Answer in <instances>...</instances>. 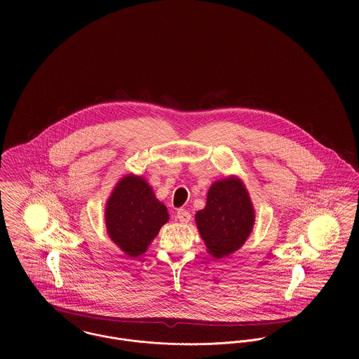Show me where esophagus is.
I'll return each instance as SVG.
<instances>
[{
  "label": "esophagus",
  "mask_w": 359,
  "mask_h": 359,
  "mask_svg": "<svg viewBox=\"0 0 359 359\" xmlns=\"http://www.w3.org/2000/svg\"><path fill=\"white\" fill-rule=\"evenodd\" d=\"M177 218H178V221H180L181 224H187V222L191 221V212L187 211V210H184V208H181V210L177 211Z\"/></svg>",
  "instance_id": "34e87169"
}]
</instances>
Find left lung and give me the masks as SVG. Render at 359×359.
<instances>
[{"label": "left lung", "mask_w": 359, "mask_h": 359, "mask_svg": "<svg viewBox=\"0 0 359 359\" xmlns=\"http://www.w3.org/2000/svg\"><path fill=\"white\" fill-rule=\"evenodd\" d=\"M255 208L245 184L229 177L214 182L203 210L195 215L207 252L215 258L239 250L255 225Z\"/></svg>", "instance_id": "obj_1"}]
</instances>
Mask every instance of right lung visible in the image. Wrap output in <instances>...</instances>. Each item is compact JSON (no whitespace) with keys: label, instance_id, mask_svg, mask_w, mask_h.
<instances>
[{"label":"right lung","instance_id":"add662e5","mask_svg":"<svg viewBox=\"0 0 359 359\" xmlns=\"http://www.w3.org/2000/svg\"><path fill=\"white\" fill-rule=\"evenodd\" d=\"M167 221V207L140 175L123 177L106 202L107 233L128 257L144 255Z\"/></svg>","mask_w":359,"mask_h":359}]
</instances>
